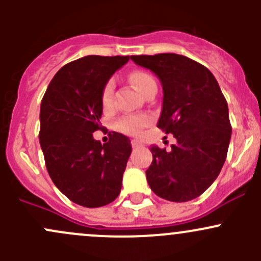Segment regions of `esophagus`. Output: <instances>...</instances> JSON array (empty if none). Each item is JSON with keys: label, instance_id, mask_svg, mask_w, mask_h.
I'll return each instance as SVG.
<instances>
[{"label": "esophagus", "instance_id": "obj_1", "mask_svg": "<svg viewBox=\"0 0 261 261\" xmlns=\"http://www.w3.org/2000/svg\"><path fill=\"white\" fill-rule=\"evenodd\" d=\"M131 146H133V147H140V146H143V144H141L139 140H135V139H134V140H131Z\"/></svg>", "mask_w": 261, "mask_h": 261}]
</instances>
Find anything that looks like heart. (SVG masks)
I'll return each mask as SVG.
<instances>
[{
	"label": "heart",
	"instance_id": "1",
	"mask_svg": "<svg viewBox=\"0 0 261 261\" xmlns=\"http://www.w3.org/2000/svg\"><path fill=\"white\" fill-rule=\"evenodd\" d=\"M128 80H130L131 84L143 94L145 93L150 87L156 86V82L152 78V75L149 74L145 70H134V72L128 75ZM112 92H114V84H112V82H107V83L105 84L103 89H102L101 94V102L102 106H103L105 109L111 106ZM149 122V116L131 115L120 118V120L116 122V127L120 131H122V133L128 134V135H136V134L140 133Z\"/></svg>",
	"mask_w": 261,
	"mask_h": 261
}]
</instances>
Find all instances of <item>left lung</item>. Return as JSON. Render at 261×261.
I'll return each instance as SVG.
<instances>
[{
    "label": "left lung",
    "mask_w": 261,
    "mask_h": 261,
    "mask_svg": "<svg viewBox=\"0 0 261 261\" xmlns=\"http://www.w3.org/2000/svg\"><path fill=\"white\" fill-rule=\"evenodd\" d=\"M131 60L159 77L164 97L158 127L177 139L172 150L150 147L147 183L167 201L197 198L218 177L227 155L231 123L225 96L212 73L184 55H131Z\"/></svg>",
    "instance_id": "1"
}]
</instances>
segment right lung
Masks as SVG:
<instances>
[{"label": "right lung", "mask_w": 261, "mask_h": 261, "mask_svg": "<svg viewBox=\"0 0 261 261\" xmlns=\"http://www.w3.org/2000/svg\"><path fill=\"white\" fill-rule=\"evenodd\" d=\"M128 57L87 55L58 70L40 106V141L48 173L74 203L94 208L120 194L131 154L128 138L112 133L107 143L94 140L101 130V94Z\"/></svg>", "instance_id": "add662e5"}]
</instances>
